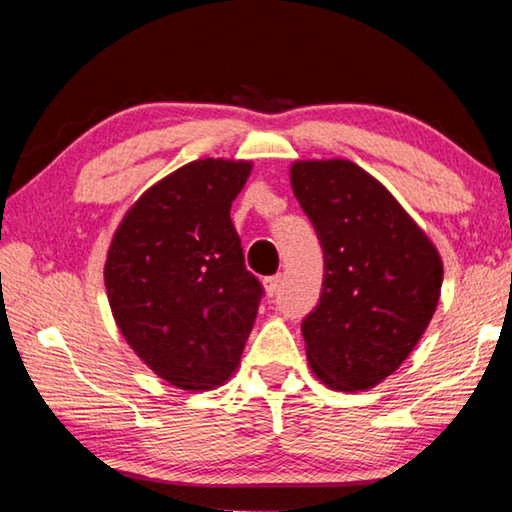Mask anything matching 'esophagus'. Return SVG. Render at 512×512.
<instances>
[{
	"label": "esophagus",
	"instance_id": "obj_1",
	"mask_svg": "<svg viewBox=\"0 0 512 512\" xmlns=\"http://www.w3.org/2000/svg\"><path fill=\"white\" fill-rule=\"evenodd\" d=\"M280 282H282V275L277 273V275H271V277H264V291H266V296H275L277 293V289H280Z\"/></svg>",
	"mask_w": 512,
	"mask_h": 512
}]
</instances>
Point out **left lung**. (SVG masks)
I'll return each mask as SVG.
<instances>
[{
  "mask_svg": "<svg viewBox=\"0 0 512 512\" xmlns=\"http://www.w3.org/2000/svg\"><path fill=\"white\" fill-rule=\"evenodd\" d=\"M291 187L325 255L323 293L302 320L309 368L332 391H368L429 327L443 259L409 212L350 160H296Z\"/></svg>",
  "mask_w": 512,
  "mask_h": 512,
  "instance_id": "obj_1",
  "label": "left lung"
}]
</instances>
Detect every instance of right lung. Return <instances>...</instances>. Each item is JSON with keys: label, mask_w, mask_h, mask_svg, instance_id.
Returning a JSON list of instances; mask_svg holds the SVG:
<instances>
[{"label": "right lung", "mask_w": 512, "mask_h": 512, "mask_svg": "<svg viewBox=\"0 0 512 512\" xmlns=\"http://www.w3.org/2000/svg\"><path fill=\"white\" fill-rule=\"evenodd\" d=\"M248 160L185 164L137 198L103 266L112 318L133 352L183 391H214L235 375L262 284L246 271L230 207Z\"/></svg>", "instance_id": "1"}]
</instances>
